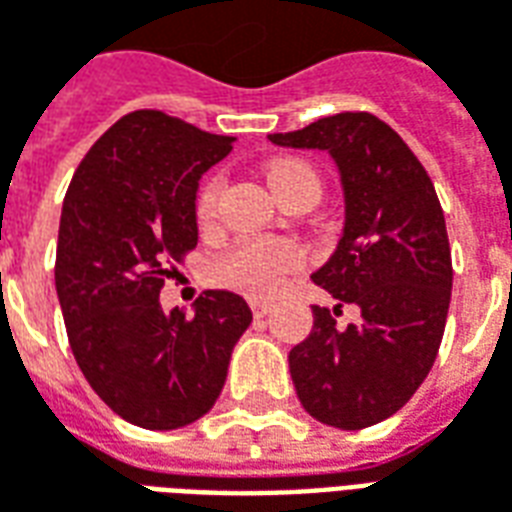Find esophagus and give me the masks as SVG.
I'll list each match as a JSON object with an SVG mask.
<instances>
[{
	"label": "esophagus",
	"instance_id": "34e87169",
	"mask_svg": "<svg viewBox=\"0 0 512 512\" xmlns=\"http://www.w3.org/2000/svg\"><path fill=\"white\" fill-rule=\"evenodd\" d=\"M249 307H252V312H255V318H263L266 312H271V307H274V301H268V299H249Z\"/></svg>",
	"mask_w": 512,
	"mask_h": 512
}]
</instances>
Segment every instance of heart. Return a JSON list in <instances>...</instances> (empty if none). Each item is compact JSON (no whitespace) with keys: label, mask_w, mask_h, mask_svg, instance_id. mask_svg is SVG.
I'll use <instances>...</instances> for the list:
<instances>
[{"label":"heart","mask_w":512,"mask_h":512,"mask_svg":"<svg viewBox=\"0 0 512 512\" xmlns=\"http://www.w3.org/2000/svg\"><path fill=\"white\" fill-rule=\"evenodd\" d=\"M266 178L282 202H290L299 194H312L315 200H321V175L301 158H279L268 164ZM219 194H222L219 175L205 180L197 191L194 213L200 227H211L216 222ZM301 266H304V255L299 244H293L290 238H246L216 260L213 277L246 296H274L285 285V279Z\"/></svg>","instance_id":"b5f03b06"}]
</instances>
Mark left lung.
<instances>
[{"label":"left lung","mask_w":512,"mask_h":512,"mask_svg":"<svg viewBox=\"0 0 512 512\" xmlns=\"http://www.w3.org/2000/svg\"><path fill=\"white\" fill-rule=\"evenodd\" d=\"M329 150L345 189V230L312 282L363 315L345 330L312 307L310 337L290 351L301 406L323 425L362 430L406 406L439 354L452 293V255L433 180L411 147L370 112L321 117L268 136Z\"/></svg>","instance_id":"obj_1"}]
</instances>
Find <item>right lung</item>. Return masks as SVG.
Returning a JSON list of instances; mask_svg holds the SVG:
<instances>
[{"label": "right lung", "mask_w": 512, "mask_h": 512, "mask_svg": "<svg viewBox=\"0 0 512 512\" xmlns=\"http://www.w3.org/2000/svg\"><path fill=\"white\" fill-rule=\"evenodd\" d=\"M233 150L158 109L120 117L65 191L54 282L76 365L131 425L175 430L208 414L252 310L208 290L194 315L158 293L197 246V183Z\"/></svg>", "instance_id": "obj_1"}]
</instances>
